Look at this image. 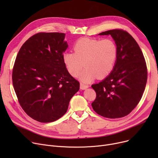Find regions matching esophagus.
Masks as SVG:
<instances>
[{
  "label": "esophagus",
  "mask_w": 158,
  "mask_h": 158,
  "mask_svg": "<svg viewBox=\"0 0 158 158\" xmlns=\"http://www.w3.org/2000/svg\"><path fill=\"white\" fill-rule=\"evenodd\" d=\"M88 87H89L88 85H85L84 83H82V82H81V83H80V88L81 89H85L88 88Z\"/></svg>",
  "instance_id": "34e87169"
}]
</instances>
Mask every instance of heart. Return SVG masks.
Wrapping results in <instances>:
<instances>
[{"instance_id":"obj_1","label":"heart","mask_w":158,"mask_h":158,"mask_svg":"<svg viewBox=\"0 0 158 158\" xmlns=\"http://www.w3.org/2000/svg\"><path fill=\"white\" fill-rule=\"evenodd\" d=\"M73 51L63 53V62L73 77H76L85 66L86 68L79 76L85 82L96 77L103 79L109 76L118 57L117 45L110 38H81L74 44Z\"/></svg>"}]
</instances>
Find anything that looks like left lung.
Returning <instances> with one entry per match:
<instances>
[{"label": "left lung", "mask_w": 158, "mask_h": 158, "mask_svg": "<svg viewBox=\"0 0 158 158\" xmlns=\"http://www.w3.org/2000/svg\"><path fill=\"white\" fill-rule=\"evenodd\" d=\"M110 35L118 47V57L111 73L92 85L96 92L94 110L108 118L129 114L142 97L147 81L145 57L136 40L123 29H115L98 35Z\"/></svg>", "instance_id": "left-lung-1"}]
</instances>
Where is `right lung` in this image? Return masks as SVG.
Listing matches in <instances>:
<instances>
[{
  "label": "right lung",
  "instance_id": "obj_1",
  "mask_svg": "<svg viewBox=\"0 0 158 158\" xmlns=\"http://www.w3.org/2000/svg\"><path fill=\"white\" fill-rule=\"evenodd\" d=\"M61 32H38L21 47L12 81L19 102L31 118L56 121L68 110L79 82L69 73L63 54L68 47Z\"/></svg>",
  "mask_w": 158,
  "mask_h": 158
}]
</instances>
